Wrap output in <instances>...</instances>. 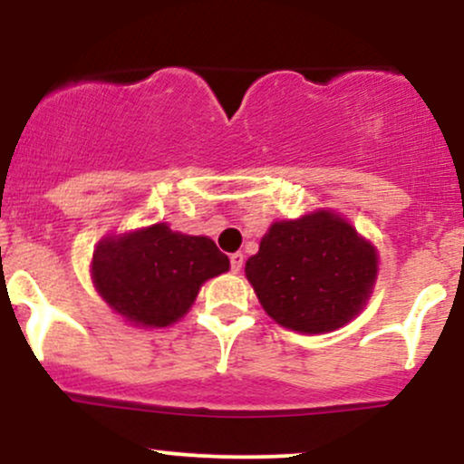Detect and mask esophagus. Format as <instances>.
Returning <instances> with one entry per match:
<instances>
[{"instance_id": "34e87169", "label": "esophagus", "mask_w": 464, "mask_h": 464, "mask_svg": "<svg viewBox=\"0 0 464 464\" xmlns=\"http://www.w3.org/2000/svg\"><path fill=\"white\" fill-rule=\"evenodd\" d=\"M244 266V255L242 253H233L231 255V270L233 273H239Z\"/></svg>"}]
</instances>
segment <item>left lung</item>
Returning a JSON list of instances; mask_svg holds the SVG:
<instances>
[{
	"label": "left lung",
	"instance_id": "1",
	"mask_svg": "<svg viewBox=\"0 0 464 464\" xmlns=\"http://www.w3.org/2000/svg\"><path fill=\"white\" fill-rule=\"evenodd\" d=\"M380 255L347 218L316 209L276 220L248 257V284L264 312L299 334H327L353 321L369 303Z\"/></svg>",
	"mask_w": 464,
	"mask_h": 464
}]
</instances>
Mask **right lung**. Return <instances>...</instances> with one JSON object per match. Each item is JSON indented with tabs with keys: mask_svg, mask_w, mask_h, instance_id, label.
Returning <instances> with one entry per match:
<instances>
[{
	"mask_svg": "<svg viewBox=\"0 0 464 464\" xmlns=\"http://www.w3.org/2000/svg\"><path fill=\"white\" fill-rule=\"evenodd\" d=\"M228 268V257L211 237L185 236L157 222L100 239L92 281L117 316L135 327L157 329L180 321L202 284Z\"/></svg>",
	"mask_w": 464,
	"mask_h": 464,
	"instance_id": "right-lung-1",
	"label": "right lung"
}]
</instances>
